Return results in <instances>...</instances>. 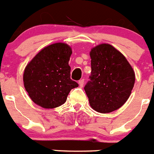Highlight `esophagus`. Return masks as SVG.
Returning <instances> with one entry per match:
<instances>
[{
	"label": "esophagus",
	"mask_w": 154,
	"mask_h": 154,
	"mask_svg": "<svg viewBox=\"0 0 154 154\" xmlns=\"http://www.w3.org/2000/svg\"><path fill=\"white\" fill-rule=\"evenodd\" d=\"M79 85L80 87H83L84 85V79H81L79 81Z\"/></svg>",
	"instance_id": "1"
}]
</instances>
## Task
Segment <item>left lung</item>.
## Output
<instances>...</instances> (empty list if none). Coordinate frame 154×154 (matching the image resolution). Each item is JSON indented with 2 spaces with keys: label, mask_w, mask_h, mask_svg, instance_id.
Segmentation results:
<instances>
[{
  "label": "left lung",
  "mask_w": 154,
  "mask_h": 154,
  "mask_svg": "<svg viewBox=\"0 0 154 154\" xmlns=\"http://www.w3.org/2000/svg\"><path fill=\"white\" fill-rule=\"evenodd\" d=\"M90 81L84 87L91 107L109 113L120 108L130 97L135 73L124 55L113 46L101 44L90 51Z\"/></svg>",
  "instance_id": "obj_1"
}]
</instances>
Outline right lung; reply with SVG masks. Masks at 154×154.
I'll list each match as a JSON object with an SVG mask.
<instances>
[{
  "instance_id": "add662e5",
  "label": "right lung",
  "mask_w": 154,
  "mask_h": 154,
  "mask_svg": "<svg viewBox=\"0 0 154 154\" xmlns=\"http://www.w3.org/2000/svg\"><path fill=\"white\" fill-rule=\"evenodd\" d=\"M72 48L55 43L41 50L24 69V88L31 100L45 109L60 106L71 89L79 86L70 78L69 65Z\"/></svg>"
}]
</instances>
